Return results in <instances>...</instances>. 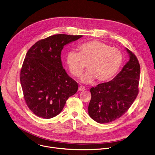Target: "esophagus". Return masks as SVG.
<instances>
[{
	"mask_svg": "<svg viewBox=\"0 0 155 155\" xmlns=\"http://www.w3.org/2000/svg\"><path fill=\"white\" fill-rule=\"evenodd\" d=\"M79 91H84V90H86V87L84 86H80L79 87Z\"/></svg>",
	"mask_w": 155,
	"mask_h": 155,
	"instance_id": "1",
	"label": "esophagus"
}]
</instances>
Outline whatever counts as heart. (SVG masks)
I'll return each mask as SVG.
<instances>
[{
  "mask_svg": "<svg viewBox=\"0 0 155 155\" xmlns=\"http://www.w3.org/2000/svg\"><path fill=\"white\" fill-rule=\"evenodd\" d=\"M78 50L79 52H68L66 63L74 77L81 76L86 64L87 71L81 79L84 83H92L95 79L98 82L110 80L121 66L123 56L120 50L101 41L84 42L79 45Z\"/></svg>",
  "mask_w": 155,
  "mask_h": 155,
  "instance_id": "1",
  "label": "heart"
}]
</instances>
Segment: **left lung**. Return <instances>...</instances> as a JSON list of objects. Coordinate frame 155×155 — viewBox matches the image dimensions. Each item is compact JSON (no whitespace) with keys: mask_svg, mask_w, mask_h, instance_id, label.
Wrapping results in <instances>:
<instances>
[{"mask_svg":"<svg viewBox=\"0 0 155 155\" xmlns=\"http://www.w3.org/2000/svg\"><path fill=\"white\" fill-rule=\"evenodd\" d=\"M130 60L112 80L91 87L88 113L99 123H111L122 116L132 105L139 92V61L126 48Z\"/></svg>","mask_w":155,"mask_h":155,"instance_id":"1","label":"left lung"}]
</instances>
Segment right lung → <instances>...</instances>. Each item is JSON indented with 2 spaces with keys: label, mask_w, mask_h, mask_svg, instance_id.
<instances>
[{
  "label": "right lung",
  "mask_w": 155,
  "mask_h": 155,
  "mask_svg": "<svg viewBox=\"0 0 155 155\" xmlns=\"http://www.w3.org/2000/svg\"><path fill=\"white\" fill-rule=\"evenodd\" d=\"M82 35L56 34L35 42L27 51L21 70L24 97L36 116L50 119L58 115L67 99L78 89L63 68L61 51Z\"/></svg>",
  "instance_id": "right-lung-1"
}]
</instances>
